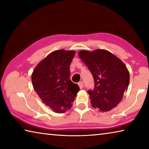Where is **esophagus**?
<instances>
[{"label":"esophagus","instance_id":"34e87169","mask_svg":"<svg viewBox=\"0 0 149 149\" xmlns=\"http://www.w3.org/2000/svg\"><path fill=\"white\" fill-rule=\"evenodd\" d=\"M78 85H79V87L81 89L84 88V83H83V81H80L79 84H78Z\"/></svg>","mask_w":149,"mask_h":149}]
</instances>
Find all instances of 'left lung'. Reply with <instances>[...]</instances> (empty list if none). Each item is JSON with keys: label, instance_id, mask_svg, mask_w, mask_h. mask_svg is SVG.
<instances>
[{"label": "left lung", "instance_id": "8db88e82", "mask_svg": "<svg viewBox=\"0 0 149 149\" xmlns=\"http://www.w3.org/2000/svg\"><path fill=\"white\" fill-rule=\"evenodd\" d=\"M78 54L94 79V89L87 91L92 106L102 112L112 110L122 100L129 85L127 68L119 58L105 50H81Z\"/></svg>", "mask_w": 149, "mask_h": 149}]
</instances>
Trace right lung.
Wrapping results in <instances>:
<instances>
[{
    "mask_svg": "<svg viewBox=\"0 0 149 149\" xmlns=\"http://www.w3.org/2000/svg\"><path fill=\"white\" fill-rule=\"evenodd\" d=\"M75 51L52 52L37 65L31 80L42 101L56 113H64L72 106L79 87L70 79V65Z\"/></svg>",
    "mask_w": 149,
    "mask_h": 149,
    "instance_id": "1",
    "label": "right lung"
}]
</instances>
